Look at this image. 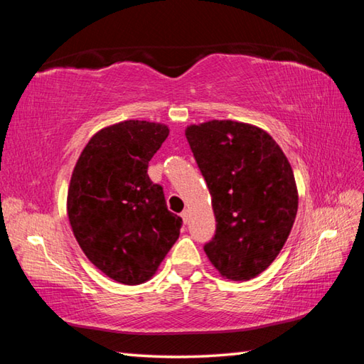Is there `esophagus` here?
<instances>
[{
  "label": "esophagus",
  "mask_w": 364,
  "mask_h": 364,
  "mask_svg": "<svg viewBox=\"0 0 364 364\" xmlns=\"http://www.w3.org/2000/svg\"><path fill=\"white\" fill-rule=\"evenodd\" d=\"M180 215H181L183 222H184V223H188V220H189V211H188V210H184V211L180 214Z\"/></svg>",
  "instance_id": "obj_1"
}]
</instances>
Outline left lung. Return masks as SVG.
Wrapping results in <instances>:
<instances>
[{
    "instance_id": "left-lung-1",
    "label": "left lung",
    "mask_w": 364,
    "mask_h": 364,
    "mask_svg": "<svg viewBox=\"0 0 364 364\" xmlns=\"http://www.w3.org/2000/svg\"><path fill=\"white\" fill-rule=\"evenodd\" d=\"M211 194L215 235L205 253L222 277L247 282L272 264L299 206L288 158L264 129L233 120L186 128Z\"/></svg>"
}]
</instances>
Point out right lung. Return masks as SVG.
Returning a JSON list of instances; mask_svg holds the SVG:
<instances>
[{
    "instance_id": "1",
    "label": "right lung",
    "mask_w": 364,
    "mask_h": 364,
    "mask_svg": "<svg viewBox=\"0 0 364 364\" xmlns=\"http://www.w3.org/2000/svg\"><path fill=\"white\" fill-rule=\"evenodd\" d=\"M167 136L162 123H115L92 136L73 168L67 196L73 235L92 264L123 284L150 280L180 236L181 218L146 173Z\"/></svg>"
}]
</instances>
